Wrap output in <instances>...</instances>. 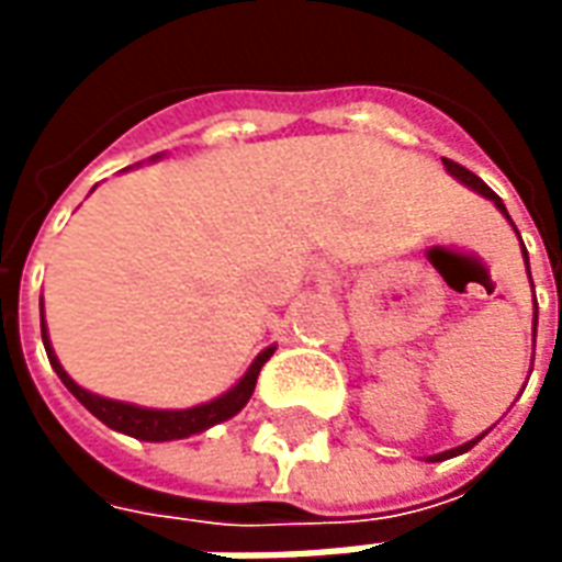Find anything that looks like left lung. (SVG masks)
<instances>
[{
	"mask_svg": "<svg viewBox=\"0 0 562 562\" xmlns=\"http://www.w3.org/2000/svg\"><path fill=\"white\" fill-rule=\"evenodd\" d=\"M442 165H446V171L451 173L454 180H460V183H463V186H470V189H475V192H479V195L487 198V201H494L496 210H499V213H503V216H506V220L512 222V216H508L506 204L499 201V195H496V192H494V189H491V186L484 183L482 177H475V173L467 171L463 165H458V161H451V159H442ZM512 228H515V222H512ZM515 232H518V228H515ZM518 237H520V234H518ZM520 252H524V261H527V273H530V258H527V246H524V240H520ZM530 282H532V277H530ZM536 322H539V306H536V316H532V346H536ZM484 436H487V430H484L482 436H475V439H470V442H463V446L448 448V451H439V454H430V458H427V460H430V463H436V460L458 458V454H463V451H470V448L475 446V442H482Z\"/></svg>",
	"mask_w": 562,
	"mask_h": 562,
	"instance_id": "obj_1",
	"label": "left lung"
}]
</instances>
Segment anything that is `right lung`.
<instances>
[{
  "instance_id": "obj_1",
  "label": "right lung",
  "mask_w": 562,
  "mask_h": 562,
  "mask_svg": "<svg viewBox=\"0 0 562 562\" xmlns=\"http://www.w3.org/2000/svg\"><path fill=\"white\" fill-rule=\"evenodd\" d=\"M159 159V156H153ZM42 340L44 349H47V358H50V367L56 370V376L63 379L75 397H78L87 409H90L102 424H108L116 434L135 436V439H144V442H171V439H186V436H195L210 430L213 424H222L234 418V415L244 409L252 391H256L258 373L261 367L268 364V358L273 355L277 346H268L265 352L256 355V361L249 364L244 376L234 382L232 389L213 397L207 403H198V406H189V409H147V406H135V403L111 401V397H102V394H92V391L80 389L75 379L68 376L66 367L59 364L54 346H50V337H47V325H44V301H42Z\"/></svg>"
}]
</instances>
